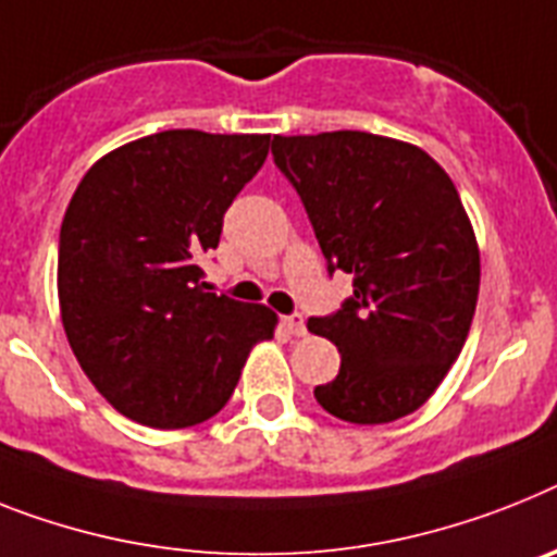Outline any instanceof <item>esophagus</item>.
<instances>
[{"label":"esophagus","mask_w":557,"mask_h":557,"mask_svg":"<svg viewBox=\"0 0 557 557\" xmlns=\"http://www.w3.org/2000/svg\"><path fill=\"white\" fill-rule=\"evenodd\" d=\"M283 325H286L288 334H294V336H302V334H306V320H302V314H288V317H283Z\"/></svg>","instance_id":"1"}]
</instances>
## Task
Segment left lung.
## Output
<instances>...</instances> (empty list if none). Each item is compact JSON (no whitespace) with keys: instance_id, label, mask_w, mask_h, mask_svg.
<instances>
[{"instance_id":"1","label":"left lung","mask_w":557,"mask_h":557,"mask_svg":"<svg viewBox=\"0 0 557 557\" xmlns=\"http://www.w3.org/2000/svg\"><path fill=\"white\" fill-rule=\"evenodd\" d=\"M271 156L329 274L354 277L339 311L308 320L343 357L317 401L354 424L413 413L459 359L479 300V243L450 175L413 144L357 129L274 135Z\"/></svg>"}]
</instances>
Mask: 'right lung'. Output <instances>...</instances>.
Returning a JSON list of instances; mask_svg holds the SVG:
<instances>
[{"label":"right lung","mask_w":557,"mask_h":557,"mask_svg":"<svg viewBox=\"0 0 557 557\" xmlns=\"http://www.w3.org/2000/svg\"><path fill=\"white\" fill-rule=\"evenodd\" d=\"M269 156V135L166 129L112 149L82 177L59 235L67 343L127 419L177 430L235 394L277 314L207 292L200 257Z\"/></svg>","instance_id":"1"}]
</instances>
